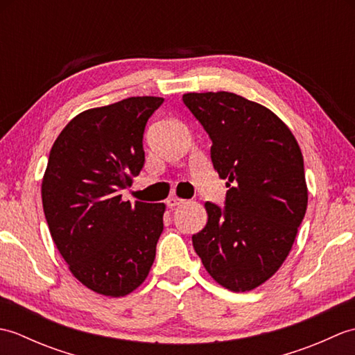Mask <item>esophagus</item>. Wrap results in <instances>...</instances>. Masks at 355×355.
<instances>
[{"mask_svg": "<svg viewBox=\"0 0 355 355\" xmlns=\"http://www.w3.org/2000/svg\"><path fill=\"white\" fill-rule=\"evenodd\" d=\"M183 202H184V200H182V198L171 197V198H168V201H166V205H168L169 209H173V207H177V206H182Z\"/></svg>", "mask_w": 355, "mask_h": 355, "instance_id": "esophagus-1", "label": "esophagus"}]
</instances>
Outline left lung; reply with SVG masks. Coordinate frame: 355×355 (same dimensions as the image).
<instances>
[{
    "instance_id": "obj_1",
    "label": "left lung",
    "mask_w": 355,
    "mask_h": 355,
    "mask_svg": "<svg viewBox=\"0 0 355 355\" xmlns=\"http://www.w3.org/2000/svg\"><path fill=\"white\" fill-rule=\"evenodd\" d=\"M183 102L212 140L214 169L229 180L224 207L206 202L193 248L218 284L250 291L282 266L305 216L302 153L281 119L243 96L187 93Z\"/></svg>"
}]
</instances>
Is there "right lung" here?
I'll return each instance as SVG.
<instances>
[{"instance_id":"add662e5","label":"right lung","mask_w":355,"mask_h":355,"mask_svg":"<svg viewBox=\"0 0 355 355\" xmlns=\"http://www.w3.org/2000/svg\"><path fill=\"white\" fill-rule=\"evenodd\" d=\"M162 97H128L80 112L53 143L42 180L51 238L73 276L126 296L145 281L163 232V202L122 201L145 164L143 132Z\"/></svg>"}]
</instances>
